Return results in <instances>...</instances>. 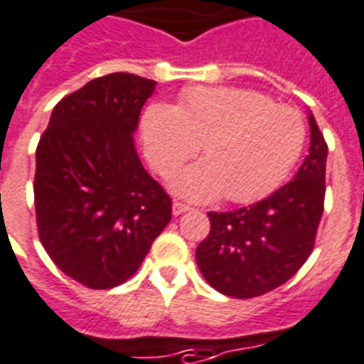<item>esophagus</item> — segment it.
Returning <instances> with one entry per match:
<instances>
[{
	"instance_id": "34e87169",
	"label": "esophagus",
	"mask_w": 364,
	"mask_h": 364,
	"mask_svg": "<svg viewBox=\"0 0 364 364\" xmlns=\"http://www.w3.org/2000/svg\"><path fill=\"white\" fill-rule=\"evenodd\" d=\"M186 211H190V205H186L182 201H174V203H172V213L174 215H182L186 213Z\"/></svg>"
}]
</instances>
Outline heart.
Returning <instances> with one entry per match:
<instances>
[{"instance_id":"heart-1","label":"heart","mask_w":364,"mask_h":364,"mask_svg":"<svg viewBox=\"0 0 364 364\" xmlns=\"http://www.w3.org/2000/svg\"><path fill=\"white\" fill-rule=\"evenodd\" d=\"M147 159L168 178L198 153L203 161L172 180V190L192 201L221 196L252 203L279 188L301 159L306 126L299 110L267 95L238 87H193L178 106L155 102L141 118Z\"/></svg>"}]
</instances>
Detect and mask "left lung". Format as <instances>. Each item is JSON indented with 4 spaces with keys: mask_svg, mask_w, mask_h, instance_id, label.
Masks as SVG:
<instances>
[{
    "mask_svg": "<svg viewBox=\"0 0 364 364\" xmlns=\"http://www.w3.org/2000/svg\"><path fill=\"white\" fill-rule=\"evenodd\" d=\"M310 147L294 178L248 208L215 213L196 250L201 275L219 293L252 299L283 285L314 248L323 213L328 145L309 114Z\"/></svg>",
    "mask_w": 364,
    "mask_h": 364,
    "instance_id": "1",
    "label": "left lung"
}]
</instances>
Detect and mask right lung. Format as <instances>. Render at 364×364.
<instances>
[{
	"instance_id": "right-lung-1",
	"label": "right lung",
	"mask_w": 364,
	"mask_h": 364,
	"mask_svg": "<svg viewBox=\"0 0 364 364\" xmlns=\"http://www.w3.org/2000/svg\"><path fill=\"white\" fill-rule=\"evenodd\" d=\"M155 85L134 73L92 79L55 105L36 147L38 237L55 266L85 287L129 279L171 221V198L134 145Z\"/></svg>"
}]
</instances>
